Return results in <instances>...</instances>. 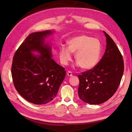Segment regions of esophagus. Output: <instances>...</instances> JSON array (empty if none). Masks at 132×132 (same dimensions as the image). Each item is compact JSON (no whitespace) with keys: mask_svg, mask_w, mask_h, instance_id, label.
<instances>
[{"mask_svg":"<svg viewBox=\"0 0 132 132\" xmlns=\"http://www.w3.org/2000/svg\"><path fill=\"white\" fill-rule=\"evenodd\" d=\"M67 75H68V76H72V73L71 71H68L67 72Z\"/></svg>","mask_w":132,"mask_h":132,"instance_id":"1","label":"esophagus"}]
</instances>
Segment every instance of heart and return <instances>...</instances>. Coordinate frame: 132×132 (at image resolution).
I'll list each match as a JSON object with an SVG mask.
<instances>
[{
  "label": "heart",
  "mask_w": 132,
  "mask_h": 132,
  "mask_svg": "<svg viewBox=\"0 0 132 132\" xmlns=\"http://www.w3.org/2000/svg\"><path fill=\"white\" fill-rule=\"evenodd\" d=\"M67 43L68 48L62 46L59 49L60 59L63 64L67 65L71 60V53H76L77 64L84 69H91L98 63L102 49L99 40L81 35L72 37Z\"/></svg>",
  "instance_id": "obj_1"
}]
</instances>
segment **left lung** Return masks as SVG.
Returning <instances> with one entry per match:
<instances>
[{
  "label": "left lung",
  "mask_w": 132,
  "mask_h": 132,
  "mask_svg": "<svg viewBox=\"0 0 132 132\" xmlns=\"http://www.w3.org/2000/svg\"><path fill=\"white\" fill-rule=\"evenodd\" d=\"M106 37V48L93 68L78 75V96L83 102L97 105L107 101L118 89L124 71L122 56L111 37Z\"/></svg>",
  "instance_id": "8db88e82"
}]
</instances>
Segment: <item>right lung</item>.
<instances>
[{
    "label": "right lung",
    "instance_id": "obj_1",
    "mask_svg": "<svg viewBox=\"0 0 132 132\" xmlns=\"http://www.w3.org/2000/svg\"><path fill=\"white\" fill-rule=\"evenodd\" d=\"M51 30L30 34L15 52L11 73L18 92L27 101L36 105L49 103L56 96L66 75L64 68L51 58V48L45 43ZM36 50L41 55L36 56Z\"/></svg>",
    "mask_w": 132,
    "mask_h": 132
}]
</instances>
